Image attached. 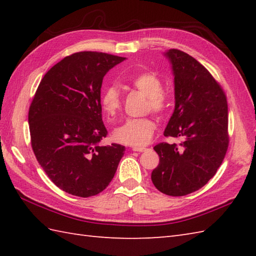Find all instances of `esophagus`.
Masks as SVG:
<instances>
[{"mask_svg":"<svg viewBox=\"0 0 256 256\" xmlns=\"http://www.w3.org/2000/svg\"><path fill=\"white\" fill-rule=\"evenodd\" d=\"M132 150L134 152H144L146 148H140V146H133Z\"/></svg>","mask_w":256,"mask_h":256,"instance_id":"obj_1","label":"esophagus"}]
</instances>
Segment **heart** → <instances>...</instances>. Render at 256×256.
Wrapping results in <instances>:
<instances>
[{
    "label": "heart",
    "mask_w": 256,
    "mask_h": 256,
    "mask_svg": "<svg viewBox=\"0 0 256 256\" xmlns=\"http://www.w3.org/2000/svg\"><path fill=\"white\" fill-rule=\"evenodd\" d=\"M130 82L143 94L148 96V108L157 114H165L170 108V100L162 92V82L156 74L143 72L134 74ZM121 94L116 86H106L101 96V108L108 116H114L121 108ZM156 124L150 118H128L118 126L113 132V138L116 142L131 145L143 146L148 144L155 131Z\"/></svg>",
    "instance_id": "heart-1"
}]
</instances>
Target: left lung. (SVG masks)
<instances>
[{
    "mask_svg": "<svg viewBox=\"0 0 256 256\" xmlns=\"http://www.w3.org/2000/svg\"><path fill=\"white\" fill-rule=\"evenodd\" d=\"M175 84V110L165 136L179 144L160 143V164L152 182L160 192L179 197L204 187L222 164L228 146V103L224 91L202 64L188 54L170 50Z\"/></svg>",
    "mask_w": 256,
    "mask_h": 256,
    "instance_id": "1",
    "label": "left lung"
}]
</instances>
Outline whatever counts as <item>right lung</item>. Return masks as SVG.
Masks as SVG:
<instances>
[{
    "mask_svg": "<svg viewBox=\"0 0 256 256\" xmlns=\"http://www.w3.org/2000/svg\"><path fill=\"white\" fill-rule=\"evenodd\" d=\"M125 60L106 52L64 57L42 79L28 111L30 143L40 165L58 188L91 197L111 182L125 148L99 145L101 86L106 72Z\"/></svg>",
    "mask_w": 256,
    "mask_h": 256,
    "instance_id": "1",
    "label": "right lung"
}]
</instances>
